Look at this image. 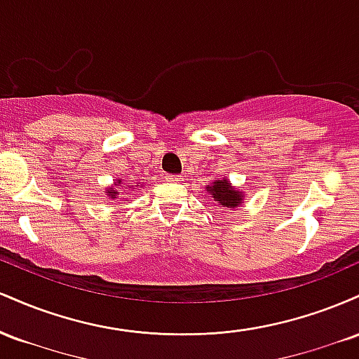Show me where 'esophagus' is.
Segmentation results:
<instances>
[{
    "label": "esophagus",
    "instance_id": "34e87169",
    "mask_svg": "<svg viewBox=\"0 0 359 359\" xmlns=\"http://www.w3.org/2000/svg\"><path fill=\"white\" fill-rule=\"evenodd\" d=\"M167 182H180V177L179 175H165Z\"/></svg>",
    "mask_w": 359,
    "mask_h": 359
}]
</instances>
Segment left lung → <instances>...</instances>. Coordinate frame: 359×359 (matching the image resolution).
<instances>
[{
    "label": "left lung",
    "instance_id": "obj_1",
    "mask_svg": "<svg viewBox=\"0 0 359 359\" xmlns=\"http://www.w3.org/2000/svg\"><path fill=\"white\" fill-rule=\"evenodd\" d=\"M208 192L211 194L212 199L219 204V208L224 209H234L238 205H241L243 199H245V194L241 191H236L228 179L216 180L212 185H208Z\"/></svg>",
    "mask_w": 359,
    "mask_h": 359
}]
</instances>
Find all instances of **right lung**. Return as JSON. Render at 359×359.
I'll return each mask as SVG.
<instances>
[{
	"label": "right lung",
	"mask_w": 359,
	"mask_h": 359,
	"mask_svg": "<svg viewBox=\"0 0 359 359\" xmlns=\"http://www.w3.org/2000/svg\"><path fill=\"white\" fill-rule=\"evenodd\" d=\"M114 185H123V187H125V189H128V187H130V185H126V184H123V180L121 179H118L116 180V182H114ZM131 189V187H130ZM118 189H113V187H108V196L111 197V199H114V197H116L118 196Z\"/></svg>",
	"instance_id": "add662e5"
}]
</instances>
